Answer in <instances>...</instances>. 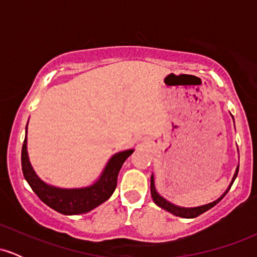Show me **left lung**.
Returning a JSON list of instances; mask_svg holds the SVG:
<instances>
[{
	"label": "left lung",
	"mask_w": 257,
	"mask_h": 257,
	"mask_svg": "<svg viewBox=\"0 0 257 257\" xmlns=\"http://www.w3.org/2000/svg\"><path fill=\"white\" fill-rule=\"evenodd\" d=\"M238 170H239V167H238L237 170H235V174H234V176H233V180H232L231 185H229V187L227 188L226 192L223 193L219 199H216L213 203H209V204H206V205L197 206V208H180V206H176V205L172 204V203H169V202H168V200H166L164 198H162V197L157 193V191H156V188H155V180H153V175L151 176V196H152V199H153V202H155L158 206L163 208L164 210L169 211V213L176 215V216L185 217V219H193V217L199 216V215H202L203 213H205V211H208L209 209L213 208V206L216 205L217 203H219L220 200L226 196L227 192H228V191H229V188H231V186L233 185V182H234L235 178H237Z\"/></svg>",
	"instance_id": "1"
}]
</instances>
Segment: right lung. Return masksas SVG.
Here are the masks:
<instances>
[{
	"mask_svg": "<svg viewBox=\"0 0 257 257\" xmlns=\"http://www.w3.org/2000/svg\"><path fill=\"white\" fill-rule=\"evenodd\" d=\"M28 132V125H26ZM133 153V150L119 152L110 159L104 173L94 185L85 188L64 190L49 186L35 174L26 151V137L22 147V168L24 178L35 193L44 204L64 215L85 214L104 203L112 196L117 186V176L125 159Z\"/></svg>",
	"mask_w": 257,
	"mask_h": 257,
	"instance_id": "right-lung-1",
	"label": "right lung"
}]
</instances>
